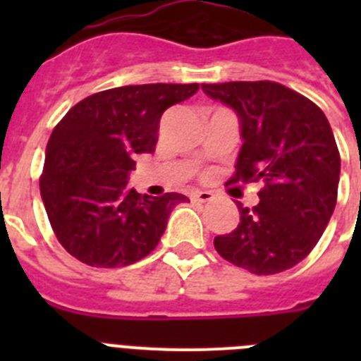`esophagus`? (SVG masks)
<instances>
[{"mask_svg":"<svg viewBox=\"0 0 361 361\" xmlns=\"http://www.w3.org/2000/svg\"><path fill=\"white\" fill-rule=\"evenodd\" d=\"M213 200V193L212 191H197L191 195V202L195 204H206V202H212Z\"/></svg>","mask_w":361,"mask_h":361,"instance_id":"esophagus-1","label":"esophagus"}]
</instances>
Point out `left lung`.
Instances as JSON below:
<instances>
[{"label":"left lung","instance_id":"1","mask_svg":"<svg viewBox=\"0 0 361 361\" xmlns=\"http://www.w3.org/2000/svg\"><path fill=\"white\" fill-rule=\"evenodd\" d=\"M202 92L231 108L240 124L229 183L266 184L253 209L237 202L240 222L215 237V250L255 275L282 273L311 253L336 206L340 153L329 121L279 82L231 81L202 85Z\"/></svg>","mask_w":361,"mask_h":361}]
</instances>
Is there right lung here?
Returning a JSON list of instances; mask_svg holds the SVG:
<instances>
[{"label": "right lung", "instance_id": "1", "mask_svg": "<svg viewBox=\"0 0 361 361\" xmlns=\"http://www.w3.org/2000/svg\"><path fill=\"white\" fill-rule=\"evenodd\" d=\"M199 85H132L99 92L54 128L39 188L57 240L92 267L130 266L155 250L171 209L188 197L128 186L135 155L153 153L164 110Z\"/></svg>", "mask_w": 361, "mask_h": 361}]
</instances>
